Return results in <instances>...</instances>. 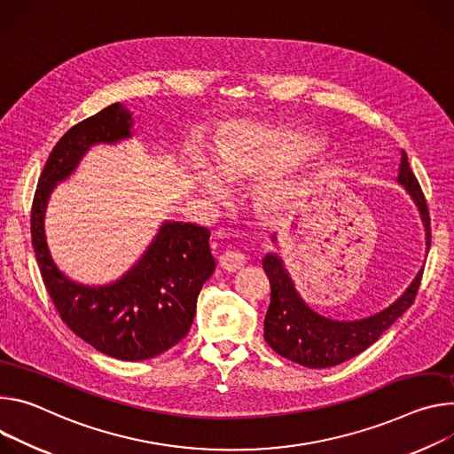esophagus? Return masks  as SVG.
<instances>
[{"mask_svg": "<svg viewBox=\"0 0 454 454\" xmlns=\"http://www.w3.org/2000/svg\"><path fill=\"white\" fill-rule=\"evenodd\" d=\"M245 262H247V258L241 250H223V253H220V256H218L220 267L229 272L239 270L245 265Z\"/></svg>", "mask_w": 454, "mask_h": 454, "instance_id": "esophagus-1", "label": "esophagus"}]
</instances>
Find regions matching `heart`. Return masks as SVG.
Returning <instances> with one entry per match:
<instances>
[{
	"mask_svg": "<svg viewBox=\"0 0 454 454\" xmlns=\"http://www.w3.org/2000/svg\"><path fill=\"white\" fill-rule=\"evenodd\" d=\"M301 155L299 144L288 133L276 128L241 122L229 135L216 138L211 145V162L200 147H191L184 153L185 171L196 191L207 201L225 198L227 182H243L276 173L292 164ZM294 192V182L283 176L267 178L260 189V204L269 211L283 209Z\"/></svg>",
	"mask_w": 454,
	"mask_h": 454,
	"instance_id": "obj_1",
	"label": "heart"
}]
</instances>
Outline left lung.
<instances>
[{
	"mask_svg": "<svg viewBox=\"0 0 454 454\" xmlns=\"http://www.w3.org/2000/svg\"><path fill=\"white\" fill-rule=\"evenodd\" d=\"M396 182L406 189L419 209L426 232V250H429V213L404 149H400ZM270 238L272 243H278V232ZM262 263L270 279V305L265 316V340L281 357L307 368L337 366L359 356L361 351L379 340L380 335L413 305L424 270L422 267L410 286L380 312L363 319L339 321L321 316L309 307L307 301L297 292L279 254L269 253Z\"/></svg>",
	"mask_w": 454,
	"mask_h": 454,
	"instance_id": "1",
	"label": "left lung"
}]
</instances>
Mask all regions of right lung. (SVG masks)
Instances as JSON below:
<instances>
[{
  "label": "right lung",
  "instance_id": "1",
  "mask_svg": "<svg viewBox=\"0 0 454 454\" xmlns=\"http://www.w3.org/2000/svg\"><path fill=\"white\" fill-rule=\"evenodd\" d=\"M137 135L122 103L70 128L50 153L32 206V245L44 286L68 328L97 351L119 361L153 359L184 339L196 299L216 269L209 229L164 220L138 260L117 279L86 285L67 276L50 253L46 209L93 145H115Z\"/></svg>",
  "mask_w": 454,
  "mask_h": 454
}]
</instances>
